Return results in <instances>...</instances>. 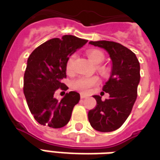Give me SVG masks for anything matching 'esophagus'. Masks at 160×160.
<instances>
[{"instance_id": "esophagus-1", "label": "esophagus", "mask_w": 160, "mask_h": 160, "mask_svg": "<svg viewBox=\"0 0 160 160\" xmlns=\"http://www.w3.org/2000/svg\"><path fill=\"white\" fill-rule=\"evenodd\" d=\"M80 98H87V95H84V94H80Z\"/></svg>"}]
</instances>
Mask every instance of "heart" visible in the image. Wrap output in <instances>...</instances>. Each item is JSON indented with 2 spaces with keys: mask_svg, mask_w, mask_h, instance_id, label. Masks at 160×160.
Wrapping results in <instances>:
<instances>
[{
  "mask_svg": "<svg viewBox=\"0 0 160 160\" xmlns=\"http://www.w3.org/2000/svg\"><path fill=\"white\" fill-rule=\"evenodd\" d=\"M87 57L89 58L91 62L94 64H99L104 59V56L102 51L98 49H90L87 52ZM73 56H72L68 62V69L70 70L73 66ZM98 82L97 77H86L82 76L74 80L72 82V87L73 89L80 91L83 93L88 92L92 87L95 86Z\"/></svg>",
  "mask_w": 160,
  "mask_h": 160,
  "instance_id": "obj_1",
  "label": "heart"
}]
</instances>
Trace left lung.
I'll return each mask as SVG.
<instances>
[{
  "instance_id": "1",
  "label": "left lung",
  "mask_w": 160,
  "mask_h": 160,
  "mask_svg": "<svg viewBox=\"0 0 160 160\" xmlns=\"http://www.w3.org/2000/svg\"><path fill=\"white\" fill-rule=\"evenodd\" d=\"M89 43L106 50L111 60V72L103 87L110 97L102 101L99 95H94L97 105L88 112V120L97 131L111 132L123 124L136 100L140 62L134 52L118 42L100 40Z\"/></svg>"
}]
</instances>
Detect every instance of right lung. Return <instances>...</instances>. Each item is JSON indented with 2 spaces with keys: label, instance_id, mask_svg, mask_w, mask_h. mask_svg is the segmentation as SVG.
<instances>
[{
  "label": "right lung",
  "instance_id": "obj_1",
  "mask_svg": "<svg viewBox=\"0 0 160 160\" xmlns=\"http://www.w3.org/2000/svg\"><path fill=\"white\" fill-rule=\"evenodd\" d=\"M87 41L64 35L62 38L43 42L30 55L24 75V94L32 114L41 125L60 128L69 122L80 94L69 92L61 100H57L54 94L59 88H68L61 82L67 77L68 61Z\"/></svg>",
  "mask_w": 160,
  "mask_h": 160
}]
</instances>
